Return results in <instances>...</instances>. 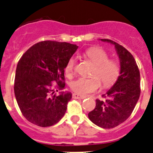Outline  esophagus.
Here are the masks:
<instances>
[{
    "label": "esophagus",
    "instance_id": "34e87169",
    "mask_svg": "<svg viewBox=\"0 0 153 153\" xmlns=\"http://www.w3.org/2000/svg\"><path fill=\"white\" fill-rule=\"evenodd\" d=\"M72 97H73L74 99H84L85 98V96H82V95H80V94H72Z\"/></svg>",
    "mask_w": 153,
    "mask_h": 153
}]
</instances>
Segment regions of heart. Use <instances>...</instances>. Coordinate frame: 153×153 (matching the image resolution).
Wrapping results in <instances>:
<instances>
[{
	"label": "heart",
	"mask_w": 153,
	"mask_h": 153,
	"mask_svg": "<svg viewBox=\"0 0 153 153\" xmlns=\"http://www.w3.org/2000/svg\"><path fill=\"white\" fill-rule=\"evenodd\" d=\"M85 56L95 65L90 78L80 77L71 83V88L78 94H85L96 91L100 88L101 81L103 86L110 87L117 82L120 72V65L115 60L109 59V55L103 49L92 47L87 49ZM75 59L71 57L67 62L65 72L68 77L73 75Z\"/></svg>",
	"instance_id": "b5f03b06"
}]
</instances>
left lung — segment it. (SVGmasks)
Segmentation results:
<instances>
[{
    "label": "left lung",
    "instance_id": "obj_1",
    "mask_svg": "<svg viewBox=\"0 0 153 153\" xmlns=\"http://www.w3.org/2000/svg\"><path fill=\"white\" fill-rule=\"evenodd\" d=\"M100 40L114 46L119 56L120 72L117 82L102 95L105 100H96L95 108L89 112L88 118L100 127L111 129L131 115L140 98V74L133 56L123 46L111 39Z\"/></svg>",
    "mask_w": 153,
    "mask_h": 153
}]
</instances>
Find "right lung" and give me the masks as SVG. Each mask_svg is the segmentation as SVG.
Listing matches in <instances>:
<instances>
[{
    "label": "right lung",
    "mask_w": 153,
    "mask_h": 153,
    "mask_svg": "<svg viewBox=\"0 0 153 153\" xmlns=\"http://www.w3.org/2000/svg\"><path fill=\"white\" fill-rule=\"evenodd\" d=\"M78 48L68 42L43 41L23 55L16 66L14 94L22 114L29 122L46 127L63 117L71 93L53 94V82L57 83L59 90L65 88V68Z\"/></svg>",
    "instance_id": "1"
}]
</instances>
